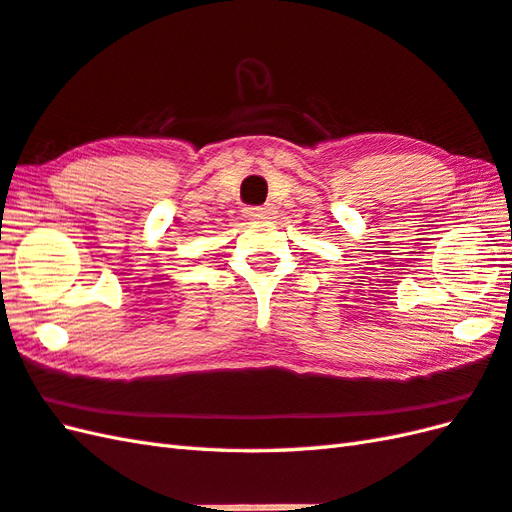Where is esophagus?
<instances>
[{
  "label": "esophagus",
  "mask_w": 512,
  "mask_h": 512,
  "mask_svg": "<svg viewBox=\"0 0 512 512\" xmlns=\"http://www.w3.org/2000/svg\"><path fill=\"white\" fill-rule=\"evenodd\" d=\"M273 206L266 204V206H250V209H246V215L253 217V220H268L270 215H273Z\"/></svg>",
  "instance_id": "34e87169"
}]
</instances>
